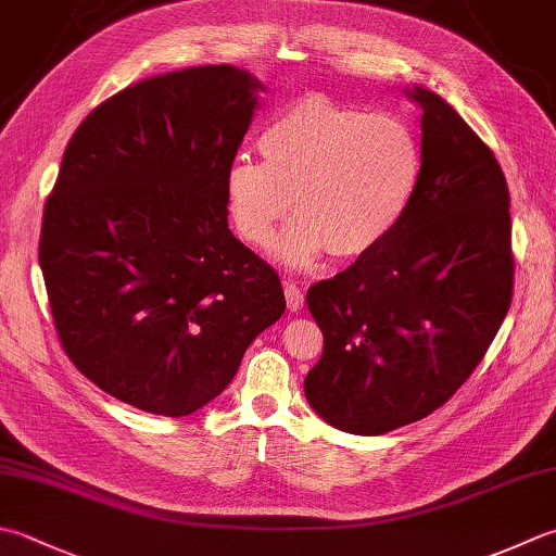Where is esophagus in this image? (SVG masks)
<instances>
[{
	"label": "esophagus",
	"mask_w": 556,
	"mask_h": 556,
	"mask_svg": "<svg viewBox=\"0 0 556 556\" xmlns=\"http://www.w3.org/2000/svg\"><path fill=\"white\" fill-rule=\"evenodd\" d=\"M285 293H287V306L289 311H301L303 308V291L296 281H285Z\"/></svg>",
	"instance_id": "34e87169"
}]
</instances>
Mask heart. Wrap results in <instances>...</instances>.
<instances>
[{
	"mask_svg": "<svg viewBox=\"0 0 556 556\" xmlns=\"http://www.w3.org/2000/svg\"><path fill=\"white\" fill-rule=\"evenodd\" d=\"M263 163L236 159L226 170V204L243 241L277 243L289 265L330 250L356 260L383 245L405 222L424 176L417 127L400 113H368L311 93L293 101L260 135Z\"/></svg>",
	"mask_w": 556,
	"mask_h": 556,
	"instance_id": "1",
	"label": "heart"
}]
</instances>
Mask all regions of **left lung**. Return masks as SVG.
<instances>
[{"mask_svg": "<svg viewBox=\"0 0 556 556\" xmlns=\"http://www.w3.org/2000/svg\"><path fill=\"white\" fill-rule=\"evenodd\" d=\"M424 176L405 222L374 253L308 289L323 356L303 388L334 429L378 437L445 405L514 299L508 185L494 151L429 89Z\"/></svg>", "mask_w": 556, "mask_h": 556, "instance_id": "obj_1", "label": "left lung"}]
</instances>
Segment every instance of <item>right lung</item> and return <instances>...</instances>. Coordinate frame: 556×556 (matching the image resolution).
Masks as SVG:
<instances>
[{
    "instance_id": "right-lung-1",
    "label": "right lung",
    "mask_w": 556,
    "mask_h": 556,
    "mask_svg": "<svg viewBox=\"0 0 556 556\" xmlns=\"http://www.w3.org/2000/svg\"><path fill=\"white\" fill-rule=\"evenodd\" d=\"M257 91L231 64L127 86L76 127L42 212L38 260L64 354L151 415L214 400L287 308L277 271L228 228L224 180Z\"/></svg>"
}]
</instances>
